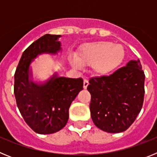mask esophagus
<instances>
[{
	"mask_svg": "<svg viewBox=\"0 0 157 157\" xmlns=\"http://www.w3.org/2000/svg\"><path fill=\"white\" fill-rule=\"evenodd\" d=\"M89 85V82L87 79H84V81H83V88L84 89H86L87 86H88Z\"/></svg>",
	"mask_w": 157,
	"mask_h": 157,
	"instance_id": "esophagus-1",
	"label": "esophagus"
}]
</instances>
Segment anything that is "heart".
<instances>
[{"label": "heart", "mask_w": 157, "mask_h": 157, "mask_svg": "<svg viewBox=\"0 0 157 157\" xmlns=\"http://www.w3.org/2000/svg\"><path fill=\"white\" fill-rule=\"evenodd\" d=\"M126 57V50L120 44L101 41L84 45L75 56L76 64L92 65L98 75H107L117 69Z\"/></svg>", "instance_id": "heart-1"}]
</instances>
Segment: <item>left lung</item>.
Wrapping results in <instances>:
<instances>
[{"label":"left lung","instance_id":"left-lung-1","mask_svg":"<svg viewBox=\"0 0 157 157\" xmlns=\"http://www.w3.org/2000/svg\"><path fill=\"white\" fill-rule=\"evenodd\" d=\"M139 59L130 60L110 75L90 78L91 118L109 133L125 131L141 111L145 95V74Z\"/></svg>","mask_w":157,"mask_h":157}]
</instances>
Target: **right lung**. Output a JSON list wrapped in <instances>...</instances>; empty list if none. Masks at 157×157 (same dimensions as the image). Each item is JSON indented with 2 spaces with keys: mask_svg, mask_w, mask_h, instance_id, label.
<instances>
[{
  "mask_svg": "<svg viewBox=\"0 0 157 157\" xmlns=\"http://www.w3.org/2000/svg\"><path fill=\"white\" fill-rule=\"evenodd\" d=\"M60 35L45 34L27 47L15 72L14 94L16 104L27 125L40 134L56 133L65 127L69 108L83 89L82 78H52L45 85L29 82V66L37 54L56 53L60 49Z\"/></svg>",
  "mask_w": 157,
  "mask_h": 157,
  "instance_id": "add662e5",
  "label": "right lung"
}]
</instances>
